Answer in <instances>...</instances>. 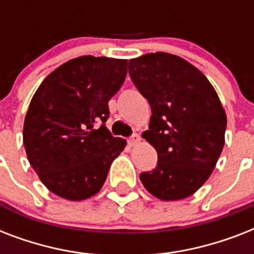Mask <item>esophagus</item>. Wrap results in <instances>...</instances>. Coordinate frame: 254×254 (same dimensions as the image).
Listing matches in <instances>:
<instances>
[{
  "mask_svg": "<svg viewBox=\"0 0 254 254\" xmlns=\"http://www.w3.org/2000/svg\"><path fill=\"white\" fill-rule=\"evenodd\" d=\"M127 142H129V145H130V146H135L137 143L141 142V137H139L138 134H133L130 138L127 139Z\"/></svg>",
  "mask_w": 254,
  "mask_h": 254,
  "instance_id": "obj_1",
  "label": "esophagus"
}]
</instances>
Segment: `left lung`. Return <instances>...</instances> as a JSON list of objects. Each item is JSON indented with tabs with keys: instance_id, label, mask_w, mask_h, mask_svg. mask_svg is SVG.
Here are the masks:
<instances>
[{
	"instance_id": "8db88e82",
	"label": "left lung",
	"mask_w": 254,
	"mask_h": 254,
	"mask_svg": "<svg viewBox=\"0 0 254 254\" xmlns=\"http://www.w3.org/2000/svg\"><path fill=\"white\" fill-rule=\"evenodd\" d=\"M129 75L150 104L142 137L158 154L157 167L139 179L161 200L189 197L211 177L224 147L227 115L220 99L196 67L173 54L130 59Z\"/></svg>"
}]
</instances>
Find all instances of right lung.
<instances>
[{"instance_id": "add662e5", "label": "right lung", "mask_w": 254, "mask_h": 254, "mask_svg": "<svg viewBox=\"0 0 254 254\" xmlns=\"http://www.w3.org/2000/svg\"><path fill=\"white\" fill-rule=\"evenodd\" d=\"M127 64V59L75 58L50 73L34 93L23 145L41 182L58 196L79 201L96 195L127 146L104 125L108 101L124 84Z\"/></svg>"}]
</instances>
